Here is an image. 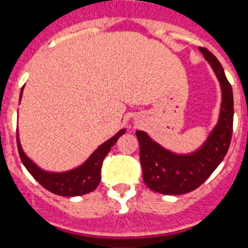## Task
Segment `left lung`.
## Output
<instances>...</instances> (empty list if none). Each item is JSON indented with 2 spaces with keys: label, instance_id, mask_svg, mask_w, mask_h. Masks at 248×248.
I'll list each match as a JSON object with an SVG mask.
<instances>
[{
  "label": "left lung",
  "instance_id": "obj_1",
  "mask_svg": "<svg viewBox=\"0 0 248 248\" xmlns=\"http://www.w3.org/2000/svg\"><path fill=\"white\" fill-rule=\"evenodd\" d=\"M200 52L211 65L221 87V108L217 124L198 150L176 154L168 150L145 131L137 130L143 179L149 189L164 195H183L198 189L215 171L227 154L232 137L233 94L218 59L206 48Z\"/></svg>",
  "mask_w": 248,
  "mask_h": 248
}]
</instances>
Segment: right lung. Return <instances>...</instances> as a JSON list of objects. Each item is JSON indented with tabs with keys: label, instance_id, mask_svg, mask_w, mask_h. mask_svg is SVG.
<instances>
[{
	"label": "right lung",
	"instance_id": "obj_1",
	"mask_svg": "<svg viewBox=\"0 0 248 248\" xmlns=\"http://www.w3.org/2000/svg\"><path fill=\"white\" fill-rule=\"evenodd\" d=\"M22 92H23V88L21 89L19 102H21ZM125 131V129H122V130L118 131L113 138L107 140L105 143H103L97 150L94 151L93 154L85 160L82 165L64 172L46 171L39 166H37L25 154L21 143H19L18 133H17V145H18V153L23 165L26 166L28 172L45 189L53 192V194L59 195V196H80V195L88 194V192H92L93 190L97 189V186L100 183V170H102L103 160L110 151L111 146L117 143V140Z\"/></svg>",
	"mask_w": 248,
	"mask_h": 248
}]
</instances>
